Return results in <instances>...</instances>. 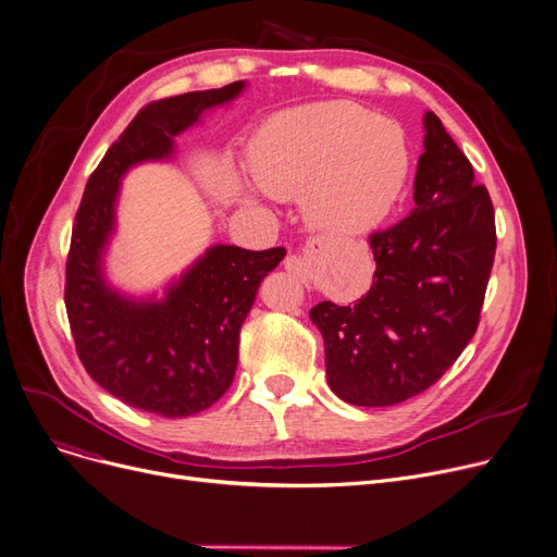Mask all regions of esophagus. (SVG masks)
<instances>
[{"label": "esophagus", "instance_id": "34e87169", "mask_svg": "<svg viewBox=\"0 0 557 557\" xmlns=\"http://www.w3.org/2000/svg\"><path fill=\"white\" fill-rule=\"evenodd\" d=\"M285 270L292 274V276H297V278H306V263H304V258L301 256H297V253H289L287 258H285Z\"/></svg>", "mask_w": 557, "mask_h": 557}]
</instances>
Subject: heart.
I'll list each match as a JSON object with an SVG mask.
<instances>
[{
	"instance_id": "b5f03b06",
	"label": "heart",
	"mask_w": 557,
	"mask_h": 557,
	"mask_svg": "<svg viewBox=\"0 0 557 557\" xmlns=\"http://www.w3.org/2000/svg\"><path fill=\"white\" fill-rule=\"evenodd\" d=\"M253 184L278 200L301 198L306 220L331 236L375 228L396 207L409 175L398 123L333 101L274 114L247 148ZM238 198L256 205L251 188Z\"/></svg>"
}]
</instances>
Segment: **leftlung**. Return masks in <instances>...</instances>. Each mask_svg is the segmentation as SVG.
Returning a JSON list of instances; mask_svg holds the SVG:
<instances>
[{"instance_id": "8db88e82", "label": "left lung", "mask_w": 557, "mask_h": 557, "mask_svg": "<svg viewBox=\"0 0 557 557\" xmlns=\"http://www.w3.org/2000/svg\"><path fill=\"white\" fill-rule=\"evenodd\" d=\"M413 209L371 236L373 285L355 306L321 301L333 394L357 407H391L430 388L479 325L493 270L495 209L474 169L434 112L422 116Z\"/></svg>"}]
</instances>
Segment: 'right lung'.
<instances>
[{
	"label": "right lung",
	"mask_w": 557,
	"mask_h": 557,
	"mask_svg": "<svg viewBox=\"0 0 557 557\" xmlns=\"http://www.w3.org/2000/svg\"><path fill=\"white\" fill-rule=\"evenodd\" d=\"M245 87L238 81L144 108L91 173L76 213L64 306L81 362L108 394L163 418L200 413L222 398L236 375L238 335L256 289L285 249L211 245L161 294H129L106 270L121 182L139 163L173 159L175 137L234 103Z\"/></svg>",
	"instance_id": "add662e5"
}]
</instances>
